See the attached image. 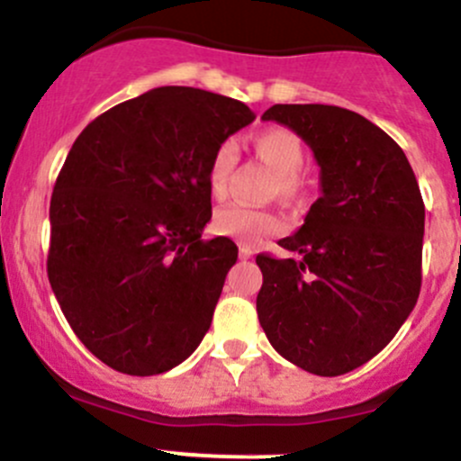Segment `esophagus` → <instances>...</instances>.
<instances>
[{
	"mask_svg": "<svg viewBox=\"0 0 461 461\" xmlns=\"http://www.w3.org/2000/svg\"><path fill=\"white\" fill-rule=\"evenodd\" d=\"M253 255H255V250L250 249V246H246V244L240 246V258L241 259H250V258H253Z\"/></svg>",
	"mask_w": 461,
	"mask_h": 461,
	"instance_id": "esophagus-1",
	"label": "esophagus"
}]
</instances>
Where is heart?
<instances>
[{
	"mask_svg": "<svg viewBox=\"0 0 461 461\" xmlns=\"http://www.w3.org/2000/svg\"><path fill=\"white\" fill-rule=\"evenodd\" d=\"M253 150L258 158L277 173L275 191L284 197L302 195L308 188V177L302 173L303 144L300 137L288 128H266L253 137ZM237 166V149L232 141H221L208 161V191L215 199L224 197L229 191L232 170ZM279 229L275 212L266 208H255L249 203L232 202L220 208L212 217V230L217 235L230 237L241 244H255L259 237Z\"/></svg>",
	"mask_w": 461,
	"mask_h": 461,
	"instance_id": "obj_1",
	"label": "heart"
}]
</instances>
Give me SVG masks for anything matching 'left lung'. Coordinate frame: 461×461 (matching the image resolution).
I'll use <instances>...</instances> for the list:
<instances>
[{
	"label": "left lung",
	"instance_id": "obj_1",
	"mask_svg": "<svg viewBox=\"0 0 461 461\" xmlns=\"http://www.w3.org/2000/svg\"><path fill=\"white\" fill-rule=\"evenodd\" d=\"M262 120L312 149L321 195L295 235L259 253L258 317L282 357L335 377L395 337L421 288L424 202L404 150L366 117L324 104H275Z\"/></svg>",
	"mask_w": 461,
	"mask_h": 461
}]
</instances>
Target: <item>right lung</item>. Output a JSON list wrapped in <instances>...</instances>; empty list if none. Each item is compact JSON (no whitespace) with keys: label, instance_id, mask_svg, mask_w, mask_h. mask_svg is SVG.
Here are the masks:
<instances>
[{"label":"right lung","instance_id":"1","mask_svg":"<svg viewBox=\"0 0 461 461\" xmlns=\"http://www.w3.org/2000/svg\"><path fill=\"white\" fill-rule=\"evenodd\" d=\"M253 120L237 99L164 86L75 140L50 197L46 268L70 329L106 366L166 373L211 329L237 246L202 240L208 161Z\"/></svg>","mask_w":461,"mask_h":461}]
</instances>
